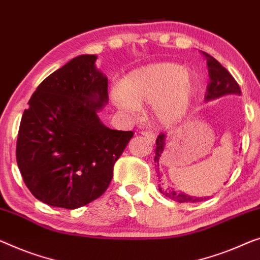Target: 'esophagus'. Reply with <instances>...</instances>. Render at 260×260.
<instances>
[{
  "label": "esophagus",
  "mask_w": 260,
  "mask_h": 260,
  "mask_svg": "<svg viewBox=\"0 0 260 260\" xmlns=\"http://www.w3.org/2000/svg\"><path fill=\"white\" fill-rule=\"evenodd\" d=\"M140 134L143 135V137H145L146 139H148L150 142H154L155 141V134L153 133V132H150V131H142Z\"/></svg>",
  "instance_id": "34e87169"
}]
</instances>
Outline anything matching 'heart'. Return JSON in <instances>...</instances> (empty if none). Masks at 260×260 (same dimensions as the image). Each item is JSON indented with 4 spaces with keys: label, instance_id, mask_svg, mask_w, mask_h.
I'll return each instance as SVG.
<instances>
[{
    "label": "heart",
    "instance_id": "obj_1",
    "mask_svg": "<svg viewBox=\"0 0 260 260\" xmlns=\"http://www.w3.org/2000/svg\"><path fill=\"white\" fill-rule=\"evenodd\" d=\"M196 94L192 76L173 63L152 64L135 70L113 88V99L127 112L153 105L152 117L160 126H172L188 113Z\"/></svg>",
    "mask_w": 260,
    "mask_h": 260
}]
</instances>
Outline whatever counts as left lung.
<instances>
[{
  "label": "left lung",
  "mask_w": 260,
  "mask_h": 260,
  "mask_svg": "<svg viewBox=\"0 0 260 260\" xmlns=\"http://www.w3.org/2000/svg\"><path fill=\"white\" fill-rule=\"evenodd\" d=\"M203 56L207 58V64H208V71H209V79L210 83L208 84L207 92H205L204 99L205 102L209 100L219 98V96L225 95V94H241V87L237 81L235 80L234 77L230 75V72L219 63L218 60H216L214 57L208 55L207 52H203ZM165 140H166V134L161 133L158 134L156 139V149H155V164H156L157 170H160V165H158V160H160L162 153L165 150ZM160 175V173H158ZM160 179V177H158ZM161 181V180H160ZM158 190H160L166 197L175 201L179 203L184 202H200L203 201V199H196V197H191L185 195L183 192H176L175 190L169 188H162L161 184H158ZM205 200V199H204Z\"/></svg>",
  "instance_id": "1"
}]
</instances>
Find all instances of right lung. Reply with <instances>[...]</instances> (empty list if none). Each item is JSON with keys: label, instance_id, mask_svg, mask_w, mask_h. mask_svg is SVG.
Segmentation results:
<instances>
[{"label": "right lung", "instance_id": "obj_1", "mask_svg": "<svg viewBox=\"0 0 260 260\" xmlns=\"http://www.w3.org/2000/svg\"><path fill=\"white\" fill-rule=\"evenodd\" d=\"M96 56L81 55L38 85L22 115L16 160L30 192L77 209L103 195L134 133L110 129L96 114L108 99Z\"/></svg>", "mask_w": 260, "mask_h": 260}]
</instances>
